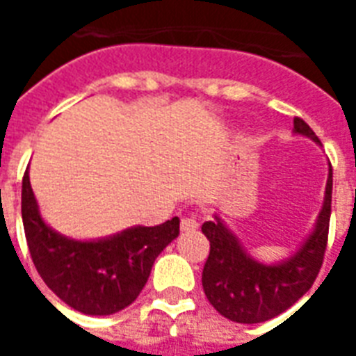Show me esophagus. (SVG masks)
Returning <instances> with one entry per match:
<instances>
[{"mask_svg":"<svg viewBox=\"0 0 356 356\" xmlns=\"http://www.w3.org/2000/svg\"><path fill=\"white\" fill-rule=\"evenodd\" d=\"M197 227H200V223H197V220L194 216L183 218L181 220V231H184V233H194Z\"/></svg>","mask_w":356,"mask_h":356,"instance_id":"esophagus-1","label":"esophagus"}]
</instances>
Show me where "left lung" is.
<instances>
[{"instance_id":"1","label":"left lung","mask_w":356,"mask_h":356,"mask_svg":"<svg viewBox=\"0 0 356 356\" xmlns=\"http://www.w3.org/2000/svg\"><path fill=\"white\" fill-rule=\"evenodd\" d=\"M293 134L321 145L314 131L301 118H293ZM332 197V168L329 164L323 205L314 227L303 242L275 262L254 259L220 214L203 223V234L211 242V253L203 268V290L214 309L236 323H262L290 309L309 292L320 273L329 233Z\"/></svg>"}]
</instances>
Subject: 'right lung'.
Returning <instances> with one entry per match:
<instances>
[{"label":"right lung","mask_w":356,"mask_h":356,"mask_svg":"<svg viewBox=\"0 0 356 356\" xmlns=\"http://www.w3.org/2000/svg\"><path fill=\"white\" fill-rule=\"evenodd\" d=\"M22 220L44 282L64 303L88 316L116 314L133 303L156 257L179 236V218L156 227L134 225L90 240L66 236L42 218L29 170L22 181Z\"/></svg>","instance_id":"1"}]
</instances>
